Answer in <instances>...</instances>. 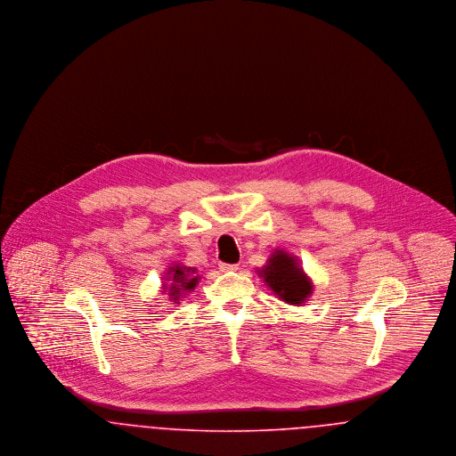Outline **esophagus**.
Returning <instances> with one entry per match:
<instances>
[{"mask_svg": "<svg viewBox=\"0 0 456 456\" xmlns=\"http://www.w3.org/2000/svg\"><path fill=\"white\" fill-rule=\"evenodd\" d=\"M218 268H220V272H236L239 266L236 263H220Z\"/></svg>", "mask_w": 456, "mask_h": 456, "instance_id": "34e87169", "label": "esophagus"}]
</instances>
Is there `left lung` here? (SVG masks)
<instances>
[{
	"mask_svg": "<svg viewBox=\"0 0 456 456\" xmlns=\"http://www.w3.org/2000/svg\"><path fill=\"white\" fill-rule=\"evenodd\" d=\"M261 275L265 282L268 283L272 290L277 296H281V299L285 303L297 305L303 304L313 289L299 265L282 251L272 255Z\"/></svg>",
	"mask_w": 456,
	"mask_h": 456,
	"instance_id": "1",
	"label": "left lung"
}]
</instances>
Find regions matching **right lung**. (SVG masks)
Listing matches in <instances>:
<instances>
[{"mask_svg": "<svg viewBox=\"0 0 456 456\" xmlns=\"http://www.w3.org/2000/svg\"><path fill=\"white\" fill-rule=\"evenodd\" d=\"M171 272H173V289L174 292H171V296H174V301H177V297L179 296H175V294H179V290L183 289V290H186V289H193L195 287L196 279H190L188 281V275H186V272H190V270H183V268H179V266H175V268H171Z\"/></svg>", "mask_w": 456, "mask_h": 456, "instance_id": "right-lung-1", "label": "right lung"}]
</instances>
